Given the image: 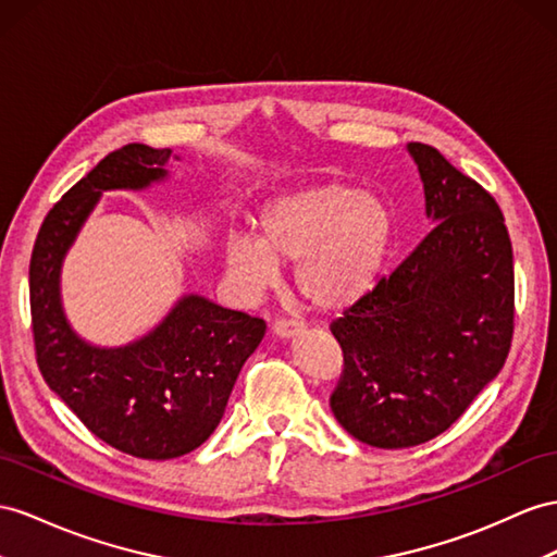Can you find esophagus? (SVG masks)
<instances>
[{
  "mask_svg": "<svg viewBox=\"0 0 557 557\" xmlns=\"http://www.w3.org/2000/svg\"><path fill=\"white\" fill-rule=\"evenodd\" d=\"M301 332H304V324L298 320H277L273 324V334L277 338H294L296 334H301Z\"/></svg>",
  "mask_w": 557,
  "mask_h": 557,
  "instance_id": "esophagus-1",
  "label": "esophagus"
}]
</instances>
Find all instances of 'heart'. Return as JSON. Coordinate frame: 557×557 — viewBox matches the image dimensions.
<instances>
[{
    "instance_id": "1",
    "label": "heart",
    "mask_w": 557,
    "mask_h": 557,
    "mask_svg": "<svg viewBox=\"0 0 557 557\" xmlns=\"http://www.w3.org/2000/svg\"><path fill=\"white\" fill-rule=\"evenodd\" d=\"M395 237L383 197L348 183L304 185L270 197L256 216V235L223 242L225 273L245 292L273 287L280 263H296V289L318 310L336 312L372 292Z\"/></svg>"
}]
</instances>
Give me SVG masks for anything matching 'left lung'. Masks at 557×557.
Segmentation results:
<instances>
[{"instance_id": "8db88e82", "label": "left lung", "mask_w": 557, "mask_h": 557, "mask_svg": "<svg viewBox=\"0 0 557 557\" xmlns=\"http://www.w3.org/2000/svg\"><path fill=\"white\" fill-rule=\"evenodd\" d=\"M433 227L332 324L336 421L379 449L445 433L492 383L512 338V247L494 197L435 148L409 143Z\"/></svg>"}]
</instances>
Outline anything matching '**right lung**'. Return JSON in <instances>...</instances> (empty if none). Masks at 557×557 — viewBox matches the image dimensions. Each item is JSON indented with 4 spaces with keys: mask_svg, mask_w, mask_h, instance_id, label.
<instances>
[{
    "mask_svg": "<svg viewBox=\"0 0 557 557\" xmlns=\"http://www.w3.org/2000/svg\"><path fill=\"white\" fill-rule=\"evenodd\" d=\"M169 148L132 143L70 188L45 223L30 259V310L39 372L89 431L138 459H176L216 431L239 369L259 348L265 322L183 294L160 324L124 346H96L70 324L63 261L110 190L169 181Z\"/></svg>",
    "mask_w": 557,
    "mask_h": 557,
    "instance_id": "right-lung-1",
    "label": "right lung"
}]
</instances>
